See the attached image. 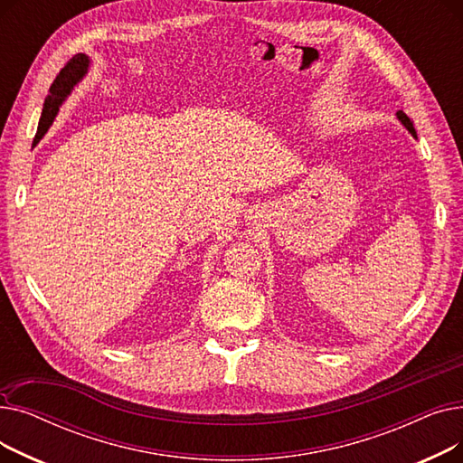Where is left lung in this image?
<instances>
[{"label":"left lung","instance_id":"8db88e82","mask_svg":"<svg viewBox=\"0 0 463 463\" xmlns=\"http://www.w3.org/2000/svg\"><path fill=\"white\" fill-rule=\"evenodd\" d=\"M396 116H398V119H400V124H402V126H403V128H405V129H407V131H409L412 137L417 138V131H415V126H412L411 118H409V116H407L403 110H400Z\"/></svg>","mask_w":463,"mask_h":463}]
</instances>
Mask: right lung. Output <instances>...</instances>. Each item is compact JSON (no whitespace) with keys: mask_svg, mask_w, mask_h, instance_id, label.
I'll use <instances>...</instances> for the list:
<instances>
[{"mask_svg":"<svg viewBox=\"0 0 463 463\" xmlns=\"http://www.w3.org/2000/svg\"><path fill=\"white\" fill-rule=\"evenodd\" d=\"M90 63H91V60L86 54H77L60 71V75L56 77L54 84L51 86V93H48V97L44 99L33 144H37L46 135V131L51 129L52 121L56 119L63 101L71 95V91L75 90V86L88 75Z\"/></svg>","mask_w":463,"mask_h":463,"instance_id":"add662e5","label":"right lung"}]
</instances>
